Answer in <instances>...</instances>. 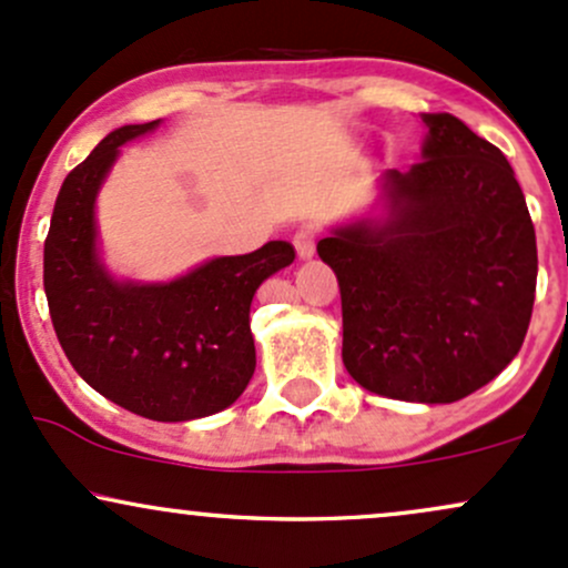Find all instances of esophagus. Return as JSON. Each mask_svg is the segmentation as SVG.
<instances>
[{
    "instance_id": "esophagus-1",
    "label": "esophagus",
    "mask_w": 568,
    "mask_h": 568,
    "mask_svg": "<svg viewBox=\"0 0 568 568\" xmlns=\"http://www.w3.org/2000/svg\"><path fill=\"white\" fill-rule=\"evenodd\" d=\"M294 247H296L298 258H313V255H315V232H310V229H302V232H296Z\"/></svg>"
}]
</instances>
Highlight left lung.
Instances as JSON below:
<instances>
[{
    "label": "left lung",
    "mask_w": 568,
    "mask_h": 568,
    "mask_svg": "<svg viewBox=\"0 0 568 568\" xmlns=\"http://www.w3.org/2000/svg\"><path fill=\"white\" fill-rule=\"evenodd\" d=\"M420 164L388 170L366 213L317 255L339 280L342 361L361 388L453 404L520 351L537 294V234L513 166L450 112H423Z\"/></svg>",
    "instance_id": "8db88e82"
}]
</instances>
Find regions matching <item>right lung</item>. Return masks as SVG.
I'll return each instance as SVG.
<instances>
[{
  "mask_svg": "<svg viewBox=\"0 0 568 568\" xmlns=\"http://www.w3.org/2000/svg\"><path fill=\"white\" fill-rule=\"evenodd\" d=\"M161 121L129 123L67 174L45 240V296L67 358L118 407L185 423L232 407L255 372L251 304L294 264L291 242L215 255L172 280L118 277L104 261L97 199L126 142Z\"/></svg>",
  "mask_w": 568,
  "mask_h": 568,
  "instance_id": "right-lung-1",
  "label": "right lung"
}]
</instances>
